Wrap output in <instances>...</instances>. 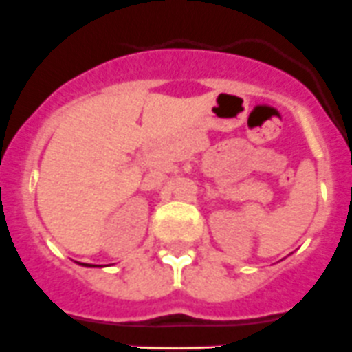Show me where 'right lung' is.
I'll use <instances>...</instances> for the list:
<instances>
[{"mask_svg": "<svg viewBox=\"0 0 352 352\" xmlns=\"http://www.w3.org/2000/svg\"><path fill=\"white\" fill-rule=\"evenodd\" d=\"M82 265H84V267H93V265H87V263H82Z\"/></svg>", "mask_w": 352, "mask_h": 352, "instance_id": "right-lung-1", "label": "right lung"}]
</instances>
